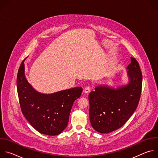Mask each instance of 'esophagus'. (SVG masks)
I'll return each mask as SVG.
<instances>
[{"mask_svg":"<svg viewBox=\"0 0 158 158\" xmlns=\"http://www.w3.org/2000/svg\"><path fill=\"white\" fill-rule=\"evenodd\" d=\"M91 87H89V86H87V87H85V89H84V93H86V94H87V93H89L90 91H91Z\"/></svg>","mask_w":158,"mask_h":158,"instance_id":"1","label":"esophagus"}]
</instances>
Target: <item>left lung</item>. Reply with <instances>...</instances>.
<instances>
[{"instance_id": "left-lung-1", "label": "left lung", "mask_w": 158, "mask_h": 158, "mask_svg": "<svg viewBox=\"0 0 158 158\" xmlns=\"http://www.w3.org/2000/svg\"><path fill=\"white\" fill-rule=\"evenodd\" d=\"M126 69L127 84L116 88L99 85L89 94L90 121L98 132L109 133L118 129L138 107L143 82L139 63L131 57Z\"/></svg>"}]
</instances>
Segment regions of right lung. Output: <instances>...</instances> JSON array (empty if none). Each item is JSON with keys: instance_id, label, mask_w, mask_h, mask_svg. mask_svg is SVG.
Wrapping results in <instances>:
<instances>
[{"instance_id": "add662e5", "label": "right lung", "mask_w": 158, "mask_h": 158, "mask_svg": "<svg viewBox=\"0 0 158 158\" xmlns=\"http://www.w3.org/2000/svg\"><path fill=\"white\" fill-rule=\"evenodd\" d=\"M26 59L20 64L17 77V93L22 112L38 132L56 136L67 127L73 105L81 96L82 88L76 87L51 94L36 91L25 75Z\"/></svg>"}]
</instances>
